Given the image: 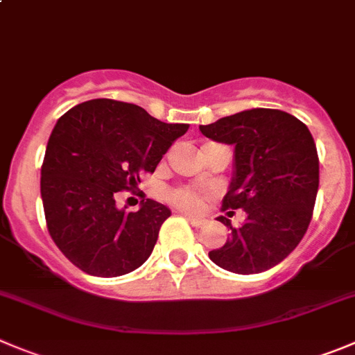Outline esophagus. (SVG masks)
I'll return each mask as SVG.
<instances>
[{
    "instance_id": "obj_1",
    "label": "esophagus",
    "mask_w": 355,
    "mask_h": 355,
    "mask_svg": "<svg viewBox=\"0 0 355 355\" xmlns=\"http://www.w3.org/2000/svg\"><path fill=\"white\" fill-rule=\"evenodd\" d=\"M185 218H187L189 223L193 224L194 227L205 226V220H203V218H196V217H193V215H187V214H185Z\"/></svg>"
}]
</instances>
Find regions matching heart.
Segmentation results:
<instances>
[{
    "label": "heart",
    "instance_id": "1",
    "mask_svg": "<svg viewBox=\"0 0 355 355\" xmlns=\"http://www.w3.org/2000/svg\"><path fill=\"white\" fill-rule=\"evenodd\" d=\"M171 200L175 205L187 211H200L203 207V198L191 189H177L171 193Z\"/></svg>",
    "mask_w": 355,
    "mask_h": 355
}]
</instances>
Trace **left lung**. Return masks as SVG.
I'll use <instances>...</instances> for the list:
<instances>
[{
    "mask_svg": "<svg viewBox=\"0 0 355 355\" xmlns=\"http://www.w3.org/2000/svg\"><path fill=\"white\" fill-rule=\"evenodd\" d=\"M200 131L233 145V177L224 208L245 211L220 248L208 252L217 266L254 275L282 263L304 236L319 191V157L306 125L294 115L250 108L218 119Z\"/></svg>",
    "mask_w": 355,
    "mask_h": 355,
    "instance_id": "left-lung-1",
    "label": "left lung"
}]
</instances>
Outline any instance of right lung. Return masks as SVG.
<instances>
[{
  "instance_id": "1",
  "label": "right lung",
  "mask_w": 355,
  "mask_h": 355,
  "mask_svg": "<svg viewBox=\"0 0 355 355\" xmlns=\"http://www.w3.org/2000/svg\"><path fill=\"white\" fill-rule=\"evenodd\" d=\"M189 124H166L141 107L91 99L73 107L49 138L42 164L43 211L59 250L94 277H121L154 250L171 210L141 200L140 210L117 208L119 191H131Z\"/></svg>"
}]
</instances>
